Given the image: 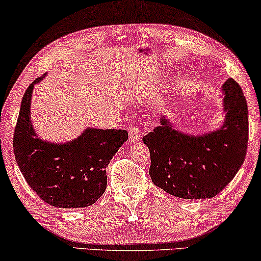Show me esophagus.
<instances>
[{
	"label": "esophagus",
	"mask_w": 261,
	"mask_h": 261,
	"mask_svg": "<svg viewBox=\"0 0 261 261\" xmlns=\"http://www.w3.org/2000/svg\"><path fill=\"white\" fill-rule=\"evenodd\" d=\"M128 135H129V140L132 142H137L141 139L140 129L137 127H130L129 129H128Z\"/></svg>",
	"instance_id": "34e87169"
}]
</instances>
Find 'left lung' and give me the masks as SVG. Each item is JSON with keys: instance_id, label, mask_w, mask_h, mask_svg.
<instances>
[{"instance_id": "1", "label": "left lung", "mask_w": 261, "mask_h": 261, "mask_svg": "<svg viewBox=\"0 0 261 261\" xmlns=\"http://www.w3.org/2000/svg\"><path fill=\"white\" fill-rule=\"evenodd\" d=\"M226 121L202 137L179 133L162 117L142 141L151 154L149 176L154 185L176 197L213 198L235 177L248 144L247 102L233 78L223 84Z\"/></svg>"}]
</instances>
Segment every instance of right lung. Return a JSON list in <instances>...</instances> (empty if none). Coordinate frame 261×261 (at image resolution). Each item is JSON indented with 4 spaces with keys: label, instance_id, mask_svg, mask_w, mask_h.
I'll return each mask as SVG.
<instances>
[{
    "label": "right lung",
    "instance_id": "obj_1",
    "mask_svg": "<svg viewBox=\"0 0 261 261\" xmlns=\"http://www.w3.org/2000/svg\"><path fill=\"white\" fill-rule=\"evenodd\" d=\"M45 76V74H44ZM24 92L14 130L17 166L32 190L57 208H84L97 201L107 188L106 169L128 139L124 129L88 128L66 144L40 140L32 127L31 97L34 84Z\"/></svg>",
    "mask_w": 261,
    "mask_h": 261
}]
</instances>
